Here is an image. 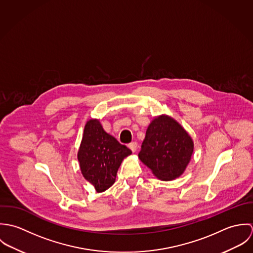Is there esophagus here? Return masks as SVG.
<instances>
[{
	"label": "esophagus",
	"instance_id": "obj_1",
	"mask_svg": "<svg viewBox=\"0 0 253 253\" xmlns=\"http://www.w3.org/2000/svg\"><path fill=\"white\" fill-rule=\"evenodd\" d=\"M137 147H138V145L136 142H131V143H129L128 144V148L134 153V152H136V150H137Z\"/></svg>",
	"mask_w": 253,
	"mask_h": 253
}]
</instances>
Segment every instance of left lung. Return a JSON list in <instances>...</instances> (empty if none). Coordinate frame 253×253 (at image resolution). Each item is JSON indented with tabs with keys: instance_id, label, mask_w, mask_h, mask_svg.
Returning a JSON list of instances; mask_svg holds the SVG:
<instances>
[{
	"instance_id": "obj_1",
	"label": "left lung",
	"mask_w": 253,
	"mask_h": 253,
	"mask_svg": "<svg viewBox=\"0 0 253 253\" xmlns=\"http://www.w3.org/2000/svg\"><path fill=\"white\" fill-rule=\"evenodd\" d=\"M194 152V141L185 128L168 115L155 117L147 127L139 160L160 180L181 176Z\"/></svg>"
}]
</instances>
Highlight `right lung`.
Instances as JSON below:
<instances>
[{
	"label": "right lung",
	"mask_w": 253,
	"mask_h": 253,
	"mask_svg": "<svg viewBox=\"0 0 253 253\" xmlns=\"http://www.w3.org/2000/svg\"><path fill=\"white\" fill-rule=\"evenodd\" d=\"M131 151L107 133L99 120L85 123L78 151L80 169L85 180L92 184L97 193L109 189L116 181L118 169Z\"/></svg>",
	"instance_id": "obj_1"
}]
</instances>
